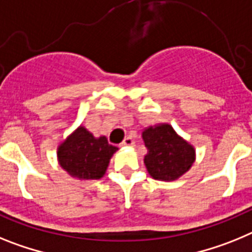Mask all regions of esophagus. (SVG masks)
<instances>
[{
  "label": "esophagus",
  "instance_id": "34e87169",
  "mask_svg": "<svg viewBox=\"0 0 252 252\" xmlns=\"http://www.w3.org/2000/svg\"><path fill=\"white\" fill-rule=\"evenodd\" d=\"M134 141H133L132 137H126L123 142H122V146H133Z\"/></svg>",
  "mask_w": 252,
  "mask_h": 252
}]
</instances>
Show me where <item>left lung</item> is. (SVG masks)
<instances>
[{
	"mask_svg": "<svg viewBox=\"0 0 252 252\" xmlns=\"http://www.w3.org/2000/svg\"><path fill=\"white\" fill-rule=\"evenodd\" d=\"M142 138L147 147L144 165L155 180H178L195 161L194 146L180 137L170 124L148 126L142 132Z\"/></svg>",
	"mask_w": 252,
	"mask_h": 252,
	"instance_id": "1",
	"label": "left lung"
}]
</instances>
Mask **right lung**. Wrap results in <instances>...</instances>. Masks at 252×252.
<instances>
[{
  "label": "right lung",
  "mask_w": 252,
  "mask_h": 252,
  "mask_svg": "<svg viewBox=\"0 0 252 252\" xmlns=\"http://www.w3.org/2000/svg\"><path fill=\"white\" fill-rule=\"evenodd\" d=\"M117 151L118 147L109 144L105 135L96 138L80 126L58 146L57 158L61 167L72 178L99 180L105 175Z\"/></svg>",
  "instance_id": "1"
}]
</instances>
